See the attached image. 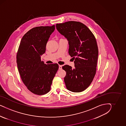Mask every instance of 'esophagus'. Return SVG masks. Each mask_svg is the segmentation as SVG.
I'll return each mask as SVG.
<instances>
[{
	"label": "esophagus",
	"instance_id": "esophagus-1",
	"mask_svg": "<svg viewBox=\"0 0 126 126\" xmlns=\"http://www.w3.org/2000/svg\"><path fill=\"white\" fill-rule=\"evenodd\" d=\"M62 65H59V70H61L62 69Z\"/></svg>",
	"mask_w": 126,
	"mask_h": 126
}]
</instances>
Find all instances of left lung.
Here are the masks:
<instances>
[{"mask_svg":"<svg viewBox=\"0 0 126 126\" xmlns=\"http://www.w3.org/2000/svg\"><path fill=\"white\" fill-rule=\"evenodd\" d=\"M58 31L68 41L69 54L75 59V68L65 65L66 87L73 92L86 89L95 76L98 49L95 37L83 23L68 21L56 24Z\"/></svg>","mask_w":126,"mask_h":126,"instance_id":"1","label":"left lung"}]
</instances>
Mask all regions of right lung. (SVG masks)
Here are the masks:
<instances>
[{"label":"right lung","mask_w":126,"mask_h":126,"mask_svg":"<svg viewBox=\"0 0 126 126\" xmlns=\"http://www.w3.org/2000/svg\"><path fill=\"white\" fill-rule=\"evenodd\" d=\"M54 30L55 25L32 28L23 36L16 54L17 68L23 83L36 95L49 92L59 69L57 63L47 65L41 61V55L45 53L47 43Z\"/></svg>","instance_id":"right-lung-1"}]
</instances>
